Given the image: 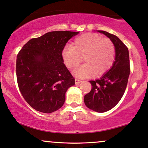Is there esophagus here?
<instances>
[{"label": "esophagus", "mask_w": 148, "mask_h": 148, "mask_svg": "<svg viewBox=\"0 0 148 148\" xmlns=\"http://www.w3.org/2000/svg\"><path fill=\"white\" fill-rule=\"evenodd\" d=\"M82 82L81 80H79L78 79V78H75V83L76 84H79Z\"/></svg>", "instance_id": "1"}]
</instances>
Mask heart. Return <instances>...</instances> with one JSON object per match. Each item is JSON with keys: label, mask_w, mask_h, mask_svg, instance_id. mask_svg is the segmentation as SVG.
I'll return each instance as SVG.
<instances>
[{"label": "heart", "mask_w": 148, "mask_h": 148, "mask_svg": "<svg viewBox=\"0 0 148 148\" xmlns=\"http://www.w3.org/2000/svg\"><path fill=\"white\" fill-rule=\"evenodd\" d=\"M63 62L70 69H75L83 61L82 65L74 74L78 78L104 74L111 68L115 57L113 42L97 33H85L76 37L73 46L65 47L61 52Z\"/></svg>", "instance_id": "obj_1"}]
</instances>
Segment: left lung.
I'll return each instance as SVG.
<instances>
[{"mask_svg": "<svg viewBox=\"0 0 148 148\" xmlns=\"http://www.w3.org/2000/svg\"><path fill=\"white\" fill-rule=\"evenodd\" d=\"M111 40L115 47V61L113 66L99 79L90 80L91 90L84 97L87 107L104 113L113 108L120 101L126 90L130 75V59L126 46L115 35L98 31Z\"/></svg>", "mask_w": 148, "mask_h": 148, "instance_id": "1", "label": "left lung"}]
</instances>
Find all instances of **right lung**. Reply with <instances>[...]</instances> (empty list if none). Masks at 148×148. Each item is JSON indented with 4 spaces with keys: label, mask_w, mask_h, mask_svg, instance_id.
Masks as SVG:
<instances>
[{
    "label": "right lung",
    "mask_w": 148,
    "mask_h": 148,
    "mask_svg": "<svg viewBox=\"0 0 148 148\" xmlns=\"http://www.w3.org/2000/svg\"><path fill=\"white\" fill-rule=\"evenodd\" d=\"M79 32H48L30 40L17 55L18 87L26 102L36 111L50 113L63 105L65 93L75 79L64 63L61 52Z\"/></svg>",
    "instance_id": "add662e5"
}]
</instances>
